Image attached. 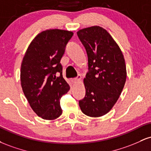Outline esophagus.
<instances>
[{
    "label": "esophagus",
    "mask_w": 151,
    "mask_h": 151,
    "mask_svg": "<svg viewBox=\"0 0 151 151\" xmlns=\"http://www.w3.org/2000/svg\"><path fill=\"white\" fill-rule=\"evenodd\" d=\"M81 79V75H78V77L77 78H75V79H71V81H72V83H75V82H77V81H80Z\"/></svg>",
    "instance_id": "esophagus-1"
}]
</instances>
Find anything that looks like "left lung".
I'll list each match as a JSON object with an SVG mask.
<instances>
[{
	"label": "left lung",
	"mask_w": 151,
	"mask_h": 151,
	"mask_svg": "<svg viewBox=\"0 0 151 151\" xmlns=\"http://www.w3.org/2000/svg\"><path fill=\"white\" fill-rule=\"evenodd\" d=\"M88 57L89 72L84 79L86 95L79 101L81 111L90 117L106 114L116 103L126 79L124 55L103 27L92 26L77 32Z\"/></svg>",
	"instance_id": "8db88e82"
}]
</instances>
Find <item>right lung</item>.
Masks as SVG:
<instances>
[{
  "label": "right lung",
  "instance_id": "obj_1",
  "mask_svg": "<svg viewBox=\"0 0 151 151\" xmlns=\"http://www.w3.org/2000/svg\"><path fill=\"white\" fill-rule=\"evenodd\" d=\"M68 30H47L39 33L26 50L20 70L22 91L38 116L54 120L61 116L60 99L70 87L62 77L60 64L67 42Z\"/></svg>",
  "mask_w": 151,
  "mask_h": 151
}]
</instances>
